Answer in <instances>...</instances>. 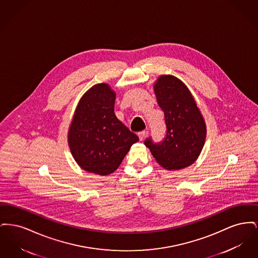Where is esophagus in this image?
Listing matches in <instances>:
<instances>
[{"label": "esophagus", "instance_id": "34e87169", "mask_svg": "<svg viewBox=\"0 0 258 258\" xmlns=\"http://www.w3.org/2000/svg\"><path fill=\"white\" fill-rule=\"evenodd\" d=\"M138 137H139V140L140 141H142L144 138H145V135H146V132L145 131H143V132H140V133H138Z\"/></svg>", "mask_w": 258, "mask_h": 258}]
</instances>
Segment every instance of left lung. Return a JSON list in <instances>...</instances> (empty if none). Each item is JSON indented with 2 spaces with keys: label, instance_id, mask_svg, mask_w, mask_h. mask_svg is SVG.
I'll return each instance as SVG.
<instances>
[{
  "label": "left lung",
  "instance_id": "8db88e82",
  "mask_svg": "<svg viewBox=\"0 0 258 258\" xmlns=\"http://www.w3.org/2000/svg\"><path fill=\"white\" fill-rule=\"evenodd\" d=\"M164 113L166 135L160 143L144 142L153 157L168 170L183 169L197 160L206 138V124L187 87L173 75H161L154 85Z\"/></svg>",
  "mask_w": 258,
  "mask_h": 258
}]
</instances>
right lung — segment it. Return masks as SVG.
<instances>
[{
  "instance_id": "add662e5",
  "label": "right lung",
  "mask_w": 258,
  "mask_h": 258,
  "mask_svg": "<svg viewBox=\"0 0 258 258\" xmlns=\"http://www.w3.org/2000/svg\"><path fill=\"white\" fill-rule=\"evenodd\" d=\"M116 94L105 83L79 100L69 131V146L78 165L101 176L115 171L139 138L114 113Z\"/></svg>"
}]
</instances>
